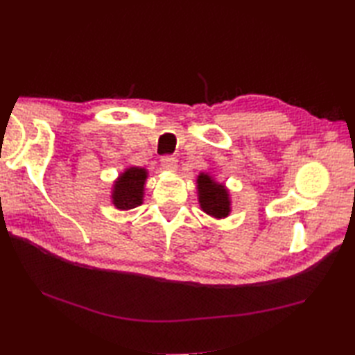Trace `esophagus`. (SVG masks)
<instances>
[{"mask_svg":"<svg viewBox=\"0 0 355 355\" xmlns=\"http://www.w3.org/2000/svg\"><path fill=\"white\" fill-rule=\"evenodd\" d=\"M162 166L166 171H171V172H175L178 164H177V158L175 157H171V155H166L162 158Z\"/></svg>","mask_w":355,"mask_h":355,"instance_id":"1","label":"esophagus"}]
</instances>
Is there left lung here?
Returning <instances> with one entry per match:
<instances>
[{
	"label": "left lung",
	"mask_w": 355,
	"mask_h": 355,
	"mask_svg": "<svg viewBox=\"0 0 355 355\" xmlns=\"http://www.w3.org/2000/svg\"><path fill=\"white\" fill-rule=\"evenodd\" d=\"M198 205L202 212L214 220H224L232 212L230 191L224 183L216 182L209 172H200L197 177Z\"/></svg>",
	"instance_id": "left-lung-1"
}]
</instances>
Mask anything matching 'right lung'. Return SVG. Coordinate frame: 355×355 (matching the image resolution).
I'll use <instances>...</instances> for the list:
<instances>
[{
	"label": "right lung",
	"instance_id": "right-lung-1",
	"mask_svg": "<svg viewBox=\"0 0 355 355\" xmlns=\"http://www.w3.org/2000/svg\"><path fill=\"white\" fill-rule=\"evenodd\" d=\"M148 177L149 172L145 168H125L111 186V205L117 210H131L143 205Z\"/></svg>",
	"mask_w": 355,
	"mask_h": 355
}]
</instances>
